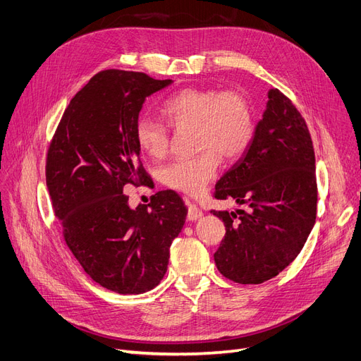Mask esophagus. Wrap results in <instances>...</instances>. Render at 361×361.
<instances>
[{
    "instance_id": "obj_1",
    "label": "esophagus",
    "mask_w": 361,
    "mask_h": 361,
    "mask_svg": "<svg viewBox=\"0 0 361 361\" xmlns=\"http://www.w3.org/2000/svg\"><path fill=\"white\" fill-rule=\"evenodd\" d=\"M186 204H188V216H186L188 221H197V219L201 218V216H203V212L200 210V207L192 204L190 200H186Z\"/></svg>"
}]
</instances>
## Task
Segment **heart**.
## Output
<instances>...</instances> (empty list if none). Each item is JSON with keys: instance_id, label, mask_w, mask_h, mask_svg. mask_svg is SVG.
Masks as SVG:
<instances>
[{"instance_id": "b5f03b06", "label": "heart", "mask_w": 361, "mask_h": 361, "mask_svg": "<svg viewBox=\"0 0 361 361\" xmlns=\"http://www.w3.org/2000/svg\"><path fill=\"white\" fill-rule=\"evenodd\" d=\"M173 128H194L197 151L194 158L171 161L160 171L161 182L171 190L198 195L216 178L221 155L238 158L255 135V115L249 97L238 90L185 89L169 97L161 106ZM137 147L152 158L166 155L170 142L169 127L149 117L135 124Z\"/></svg>"}]
</instances>
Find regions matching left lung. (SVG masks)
Returning a JSON list of instances; mask_svg holds the SVG:
<instances>
[{
	"label": "left lung",
	"instance_id": "1",
	"mask_svg": "<svg viewBox=\"0 0 361 361\" xmlns=\"http://www.w3.org/2000/svg\"><path fill=\"white\" fill-rule=\"evenodd\" d=\"M214 198H233L249 209L216 212L225 237L214 253L224 277L240 284L264 283L289 267L315 224V155L305 120L279 89L249 148L216 183Z\"/></svg>",
	"mask_w": 361,
	"mask_h": 361
}]
</instances>
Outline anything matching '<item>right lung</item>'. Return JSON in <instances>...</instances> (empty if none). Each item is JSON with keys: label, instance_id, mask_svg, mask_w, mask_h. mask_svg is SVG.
<instances>
[{"label": "right lung", "instance_id": "obj_1", "mask_svg": "<svg viewBox=\"0 0 361 361\" xmlns=\"http://www.w3.org/2000/svg\"><path fill=\"white\" fill-rule=\"evenodd\" d=\"M171 82L97 72L71 99L49 147L46 182L63 238L84 271L115 293H145L163 280L188 213L171 190L136 209L123 194L127 183L147 179L135 139L142 105Z\"/></svg>", "mask_w": 361, "mask_h": 361}]
</instances>
